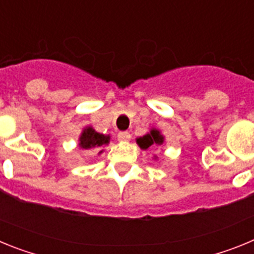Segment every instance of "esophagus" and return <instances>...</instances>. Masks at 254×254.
Masks as SVG:
<instances>
[{
    "mask_svg": "<svg viewBox=\"0 0 254 254\" xmlns=\"http://www.w3.org/2000/svg\"><path fill=\"white\" fill-rule=\"evenodd\" d=\"M117 137H118L120 141H128L129 138H131V134L127 131H121L118 132V136H117Z\"/></svg>",
    "mask_w": 254,
    "mask_h": 254,
    "instance_id": "1",
    "label": "esophagus"
}]
</instances>
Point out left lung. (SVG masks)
I'll return each mask as SVG.
<instances>
[{"label":"left lung","mask_w":254,"mask_h":254,"mask_svg":"<svg viewBox=\"0 0 254 254\" xmlns=\"http://www.w3.org/2000/svg\"><path fill=\"white\" fill-rule=\"evenodd\" d=\"M164 141V137L160 134V132L156 129H152L150 133L145 134L143 137L137 138V143L140 145L141 149H149L151 145H161Z\"/></svg>","instance_id":"8db88e82"}]
</instances>
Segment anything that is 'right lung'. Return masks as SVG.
<instances>
[{
  "mask_svg": "<svg viewBox=\"0 0 254 254\" xmlns=\"http://www.w3.org/2000/svg\"><path fill=\"white\" fill-rule=\"evenodd\" d=\"M108 142H109V136H105V134L103 133H98L95 129L89 127V128H85L84 132H82L78 146L82 147V149L85 150L100 149L103 145H107ZM100 152L102 151H99V154Z\"/></svg>",
  "mask_w": 254,
  "mask_h": 254,
  "instance_id": "add662e5",
  "label": "right lung"
}]
</instances>
